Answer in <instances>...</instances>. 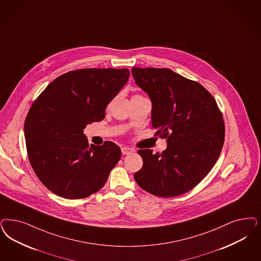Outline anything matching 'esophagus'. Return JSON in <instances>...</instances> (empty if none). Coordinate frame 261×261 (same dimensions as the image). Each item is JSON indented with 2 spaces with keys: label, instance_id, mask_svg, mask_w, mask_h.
Masks as SVG:
<instances>
[{
  "label": "esophagus",
  "instance_id": "1",
  "mask_svg": "<svg viewBox=\"0 0 261 261\" xmlns=\"http://www.w3.org/2000/svg\"><path fill=\"white\" fill-rule=\"evenodd\" d=\"M135 151L133 148H130V147H127V146H123L121 147V152L123 155H128V154H131Z\"/></svg>",
  "mask_w": 261,
  "mask_h": 261
}]
</instances>
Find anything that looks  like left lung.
<instances>
[{"mask_svg":"<svg viewBox=\"0 0 261 261\" xmlns=\"http://www.w3.org/2000/svg\"><path fill=\"white\" fill-rule=\"evenodd\" d=\"M136 84L152 102L155 136L167 149H140L143 168L134 178L144 191L161 198L183 195L211 171L225 142V122L215 99L199 83L169 68H132Z\"/></svg>","mask_w":261,"mask_h":261,"instance_id":"8db88e82","label":"left lung"}]
</instances>
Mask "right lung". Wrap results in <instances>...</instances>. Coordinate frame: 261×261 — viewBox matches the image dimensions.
I'll return each instance as SVG.
<instances>
[{
  "instance_id": "obj_1",
  "label": "right lung",
  "mask_w": 261,
  "mask_h": 261,
  "mask_svg": "<svg viewBox=\"0 0 261 261\" xmlns=\"http://www.w3.org/2000/svg\"><path fill=\"white\" fill-rule=\"evenodd\" d=\"M126 68H84L50 83L29 110L24 132L28 158L47 189L69 199L98 192L121 157L110 141L89 146L84 129L101 121L125 85Z\"/></svg>"
}]
</instances>
